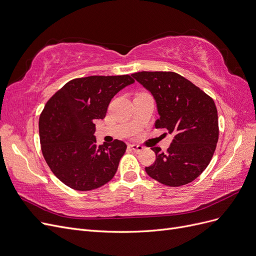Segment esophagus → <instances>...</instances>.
I'll list each match as a JSON object with an SVG mask.
<instances>
[{
	"label": "esophagus",
	"mask_w": 256,
	"mask_h": 256,
	"mask_svg": "<svg viewBox=\"0 0 256 256\" xmlns=\"http://www.w3.org/2000/svg\"><path fill=\"white\" fill-rule=\"evenodd\" d=\"M130 148L136 153H139V152H141V150H144V146H138V144H130Z\"/></svg>",
	"instance_id": "obj_1"
}]
</instances>
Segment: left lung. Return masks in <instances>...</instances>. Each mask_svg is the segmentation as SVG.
Wrapping results in <instances>:
<instances>
[{"instance_id":"left-lung-1","label":"left lung","mask_w":256,"mask_h":256,"mask_svg":"<svg viewBox=\"0 0 256 256\" xmlns=\"http://www.w3.org/2000/svg\"><path fill=\"white\" fill-rule=\"evenodd\" d=\"M155 99L156 128L174 135L166 153L155 146L156 162L146 172L160 184L180 186L192 182L210 164L218 141V116L211 97L173 72L132 74Z\"/></svg>"}]
</instances>
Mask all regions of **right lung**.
Returning a JSON list of instances; mask_svg holds the SVG:
<instances>
[{
    "instance_id": "1",
    "label": "right lung",
    "mask_w": 256,
    "mask_h": 256,
    "mask_svg": "<svg viewBox=\"0 0 256 256\" xmlns=\"http://www.w3.org/2000/svg\"><path fill=\"white\" fill-rule=\"evenodd\" d=\"M135 81L128 74L90 76L66 83L47 101L39 119L42 153L56 178L77 191H90L115 176L126 144L97 146L96 120L115 94Z\"/></svg>"
}]
</instances>
